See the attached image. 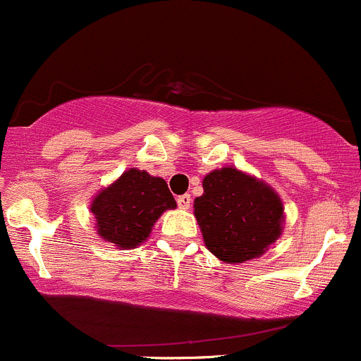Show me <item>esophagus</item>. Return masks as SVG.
<instances>
[{
  "label": "esophagus",
  "instance_id": "esophagus-1",
  "mask_svg": "<svg viewBox=\"0 0 361 361\" xmlns=\"http://www.w3.org/2000/svg\"><path fill=\"white\" fill-rule=\"evenodd\" d=\"M178 206H180V208H183V209H188L190 208V204H192V197H190V194H183V195H178Z\"/></svg>",
  "mask_w": 361,
  "mask_h": 361
}]
</instances>
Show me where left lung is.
<instances>
[{"mask_svg": "<svg viewBox=\"0 0 361 361\" xmlns=\"http://www.w3.org/2000/svg\"><path fill=\"white\" fill-rule=\"evenodd\" d=\"M194 213L209 252L220 261L259 257L282 233L284 208L271 188L234 167L209 173Z\"/></svg>", "mask_w": 361, "mask_h": 361, "instance_id": "1", "label": "left lung"}]
</instances>
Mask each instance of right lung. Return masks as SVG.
<instances>
[{
  "label": "right lung",
  "mask_w": 361,
  "mask_h": 361,
  "mask_svg": "<svg viewBox=\"0 0 361 361\" xmlns=\"http://www.w3.org/2000/svg\"><path fill=\"white\" fill-rule=\"evenodd\" d=\"M169 208H176V201L166 181L139 169L121 174L92 204L99 234L120 248L141 245L152 233L153 224Z\"/></svg>",
  "instance_id": "obj_1"
}]
</instances>
